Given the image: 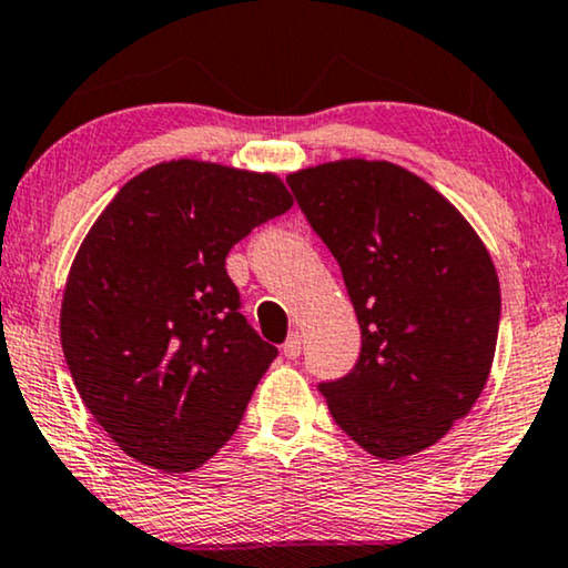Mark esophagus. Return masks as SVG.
I'll return each instance as SVG.
<instances>
[{
	"instance_id": "34e87169",
	"label": "esophagus",
	"mask_w": 568,
	"mask_h": 568,
	"mask_svg": "<svg viewBox=\"0 0 568 568\" xmlns=\"http://www.w3.org/2000/svg\"><path fill=\"white\" fill-rule=\"evenodd\" d=\"M282 352L286 359H297V356L302 354V333L294 331L290 338H286V344L282 346Z\"/></svg>"
}]
</instances>
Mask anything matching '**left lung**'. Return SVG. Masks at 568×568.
<instances>
[{"label":"left lung","instance_id":"obj_1","mask_svg":"<svg viewBox=\"0 0 568 568\" xmlns=\"http://www.w3.org/2000/svg\"><path fill=\"white\" fill-rule=\"evenodd\" d=\"M338 261L362 352L321 383L331 416L383 460L432 447L478 400L499 336V276L465 216L406 168L338 160L286 178Z\"/></svg>","mask_w":568,"mask_h":568}]
</instances>
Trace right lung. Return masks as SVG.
<instances>
[{
    "instance_id": "obj_1",
    "label": "right lung",
    "mask_w": 568,
    "mask_h": 568,
    "mask_svg": "<svg viewBox=\"0 0 568 568\" xmlns=\"http://www.w3.org/2000/svg\"><path fill=\"white\" fill-rule=\"evenodd\" d=\"M286 209L276 175L173 160L131 178L82 240L61 348L84 406L129 457L189 473L235 434L278 352L240 313L224 261Z\"/></svg>"
}]
</instances>
